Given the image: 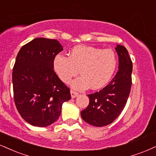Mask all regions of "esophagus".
<instances>
[{
	"instance_id": "1",
	"label": "esophagus",
	"mask_w": 156,
	"mask_h": 156,
	"mask_svg": "<svg viewBox=\"0 0 156 156\" xmlns=\"http://www.w3.org/2000/svg\"><path fill=\"white\" fill-rule=\"evenodd\" d=\"M70 93H71V96H72V98H74L77 97V96L79 95V93H76V92H74V91H73V90H71Z\"/></svg>"
}]
</instances>
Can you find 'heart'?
Returning a JSON list of instances; mask_svg holds the SVG:
<instances>
[{"mask_svg": "<svg viewBox=\"0 0 156 156\" xmlns=\"http://www.w3.org/2000/svg\"><path fill=\"white\" fill-rule=\"evenodd\" d=\"M117 58L114 51L88 45L73 48L70 55L57 54L53 61V70L61 81L70 82L79 73L82 74L71 82L76 90L101 89L108 83L116 69Z\"/></svg>", "mask_w": 156, "mask_h": 156, "instance_id": "heart-1", "label": "heart"}]
</instances>
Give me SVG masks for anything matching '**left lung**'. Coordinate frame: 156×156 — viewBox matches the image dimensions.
<instances>
[{
  "label": "left lung",
  "instance_id": "obj_1",
  "mask_svg": "<svg viewBox=\"0 0 156 156\" xmlns=\"http://www.w3.org/2000/svg\"><path fill=\"white\" fill-rule=\"evenodd\" d=\"M119 56V71L108 85L88 95L90 103L81 111L84 122L95 126L110 124L118 117L126 105L132 86V62L124 46L115 48Z\"/></svg>",
  "mask_w": 156,
  "mask_h": 156
}]
</instances>
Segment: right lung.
<instances>
[{"label":"right lung","instance_id":"add662e5","mask_svg":"<svg viewBox=\"0 0 156 156\" xmlns=\"http://www.w3.org/2000/svg\"><path fill=\"white\" fill-rule=\"evenodd\" d=\"M63 46L56 40L37 37L22 46L12 73L13 96L21 116L45 127L59 118L70 90L53 71V61Z\"/></svg>","mask_w":156,"mask_h":156}]
</instances>
